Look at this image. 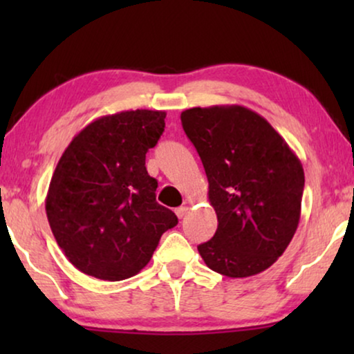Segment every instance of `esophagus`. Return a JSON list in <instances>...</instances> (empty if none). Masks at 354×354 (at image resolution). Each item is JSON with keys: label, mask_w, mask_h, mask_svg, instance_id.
I'll return each instance as SVG.
<instances>
[{"label": "esophagus", "mask_w": 354, "mask_h": 354, "mask_svg": "<svg viewBox=\"0 0 354 354\" xmlns=\"http://www.w3.org/2000/svg\"><path fill=\"white\" fill-rule=\"evenodd\" d=\"M188 209H190V207H188V206H180V207H177V209H176V214H177L178 219H182V217L185 216L187 212H188Z\"/></svg>", "instance_id": "esophagus-1"}]
</instances>
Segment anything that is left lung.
I'll return each mask as SVG.
<instances>
[{
  "label": "left lung",
  "mask_w": 354,
  "mask_h": 354,
  "mask_svg": "<svg viewBox=\"0 0 354 354\" xmlns=\"http://www.w3.org/2000/svg\"><path fill=\"white\" fill-rule=\"evenodd\" d=\"M209 183L217 230L198 246L214 272L243 279L269 269L301 216L304 171L277 130L254 111L227 104L180 114Z\"/></svg>",
  "instance_id": "left-lung-1"
}]
</instances>
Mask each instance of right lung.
<instances>
[{"label": "right lung", "mask_w": 354, "mask_h": 354, "mask_svg": "<svg viewBox=\"0 0 354 354\" xmlns=\"http://www.w3.org/2000/svg\"><path fill=\"white\" fill-rule=\"evenodd\" d=\"M164 111L95 119L72 138L45 201L51 232L80 272L118 282L149 263L177 216L156 201L145 159L164 132Z\"/></svg>", "instance_id": "obj_1"}]
</instances>
